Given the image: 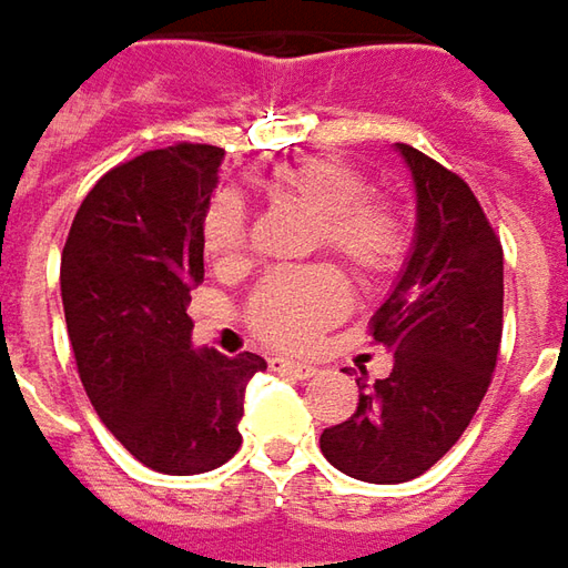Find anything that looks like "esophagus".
I'll use <instances>...</instances> for the list:
<instances>
[{
	"instance_id": "34e87169",
	"label": "esophagus",
	"mask_w": 568,
	"mask_h": 568,
	"mask_svg": "<svg viewBox=\"0 0 568 568\" xmlns=\"http://www.w3.org/2000/svg\"><path fill=\"white\" fill-rule=\"evenodd\" d=\"M270 367L280 371V374H288V377H298V381H307L317 374V367L307 362H292V358H270Z\"/></svg>"
}]
</instances>
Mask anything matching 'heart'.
I'll return each mask as SVG.
<instances>
[{
  "mask_svg": "<svg viewBox=\"0 0 568 568\" xmlns=\"http://www.w3.org/2000/svg\"><path fill=\"white\" fill-rule=\"evenodd\" d=\"M270 191L292 197L317 216V247L358 276L396 270L408 245L405 220L383 197L364 194V179L339 160H302L280 169ZM204 247L216 266H239L247 251V216L235 194H216L204 213ZM352 304L348 285L333 266L280 270L266 276L247 304L254 333L283 348H304L326 326L343 321Z\"/></svg>",
  "mask_w": 568,
  "mask_h": 568,
  "instance_id": "b5f03b06",
  "label": "heart"
}]
</instances>
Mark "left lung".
I'll return each instance as SVG.
<instances>
[{"label":"left lung","mask_w":568,"mask_h":568,"mask_svg":"<svg viewBox=\"0 0 568 568\" xmlns=\"http://www.w3.org/2000/svg\"><path fill=\"white\" fill-rule=\"evenodd\" d=\"M415 185V242L371 336L393 371L362 383L355 415L321 434L348 478L402 484L440 462L471 424L503 336V247L456 172L396 144Z\"/></svg>","instance_id":"obj_1"}]
</instances>
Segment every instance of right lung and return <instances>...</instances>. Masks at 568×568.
Masks as SVG:
<instances>
[{"mask_svg": "<svg viewBox=\"0 0 568 568\" xmlns=\"http://www.w3.org/2000/svg\"><path fill=\"white\" fill-rule=\"evenodd\" d=\"M223 150H148L90 187L62 251V307L90 405L138 462L201 475L239 446L247 381L266 362L194 348L204 213Z\"/></svg>", "mask_w": 568, "mask_h": 568, "instance_id": "obj_1", "label": "right lung"}]
</instances>
